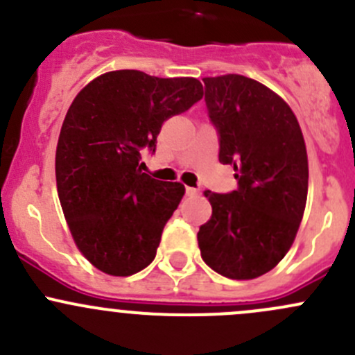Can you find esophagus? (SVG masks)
<instances>
[{
  "mask_svg": "<svg viewBox=\"0 0 355 355\" xmlns=\"http://www.w3.org/2000/svg\"><path fill=\"white\" fill-rule=\"evenodd\" d=\"M185 194H187L189 198H194V196L199 194V191L194 187H185Z\"/></svg>",
  "mask_w": 355,
  "mask_h": 355,
  "instance_id": "esophagus-1",
  "label": "esophagus"
}]
</instances>
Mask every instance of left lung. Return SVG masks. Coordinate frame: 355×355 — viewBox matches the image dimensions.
<instances>
[{
    "instance_id": "8db88e82",
    "label": "left lung",
    "mask_w": 355,
    "mask_h": 355,
    "mask_svg": "<svg viewBox=\"0 0 355 355\" xmlns=\"http://www.w3.org/2000/svg\"><path fill=\"white\" fill-rule=\"evenodd\" d=\"M204 99L220 134V161L237 191H206L213 213L200 225L204 263L232 280L273 270L295 241L307 200L306 142L284 98L254 78L204 77Z\"/></svg>"
}]
</instances>
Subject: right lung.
Instances as JSON below:
<instances>
[{"instance_id": "right-lung-1", "label": "right lung", "mask_w": 355, "mask_h": 355, "mask_svg": "<svg viewBox=\"0 0 355 355\" xmlns=\"http://www.w3.org/2000/svg\"><path fill=\"white\" fill-rule=\"evenodd\" d=\"M202 96L198 78L139 70L106 71L75 96L56 146V189L75 245L103 273L130 277L155 259L185 187L142 173L141 153H155L163 121Z\"/></svg>"}]
</instances>
